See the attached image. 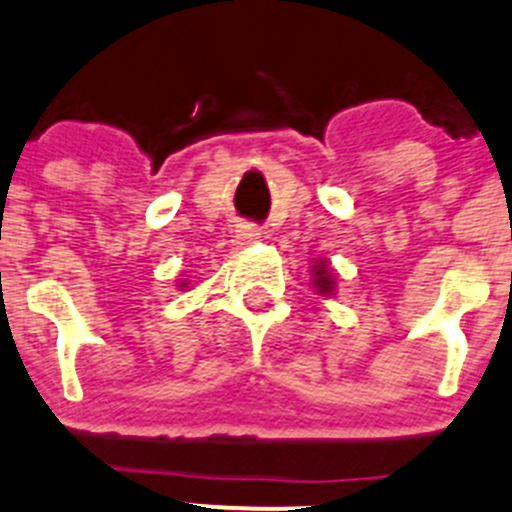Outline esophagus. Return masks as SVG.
Here are the masks:
<instances>
[{
	"label": "esophagus",
	"mask_w": 512,
	"mask_h": 512,
	"mask_svg": "<svg viewBox=\"0 0 512 512\" xmlns=\"http://www.w3.org/2000/svg\"><path fill=\"white\" fill-rule=\"evenodd\" d=\"M234 232H237V240H240L242 245H250V242L260 240L262 229L257 227L255 222H240V224H237V229H234Z\"/></svg>",
	"instance_id": "obj_1"
}]
</instances>
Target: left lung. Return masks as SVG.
Here are the masks:
<instances>
[{
    "instance_id": "1",
    "label": "left lung",
    "mask_w": 512,
    "mask_h": 512,
    "mask_svg": "<svg viewBox=\"0 0 512 512\" xmlns=\"http://www.w3.org/2000/svg\"><path fill=\"white\" fill-rule=\"evenodd\" d=\"M315 275H318V280H315V288L321 290V293L333 290V275L331 272H326V265H321V270L315 272Z\"/></svg>"
}]
</instances>
